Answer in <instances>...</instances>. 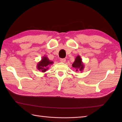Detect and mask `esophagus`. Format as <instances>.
<instances>
[{
    "mask_svg": "<svg viewBox=\"0 0 122 122\" xmlns=\"http://www.w3.org/2000/svg\"><path fill=\"white\" fill-rule=\"evenodd\" d=\"M60 61L61 62H62V63H65L66 61V59H64V58L61 59H60Z\"/></svg>",
    "mask_w": 122,
    "mask_h": 122,
    "instance_id": "esophagus-1",
    "label": "esophagus"
}]
</instances>
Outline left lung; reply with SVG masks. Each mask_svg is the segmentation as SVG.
<instances>
[{
  "mask_svg": "<svg viewBox=\"0 0 122 122\" xmlns=\"http://www.w3.org/2000/svg\"><path fill=\"white\" fill-rule=\"evenodd\" d=\"M72 66L76 69V71L82 72L84 68V64L83 63L82 60L80 56H77L75 59L74 62L72 64Z\"/></svg>",
  "mask_w": 122,
  "mask_h": 122,
  "instance_id": "8db88e82",
  "label": "left lung"
}]
</instances>
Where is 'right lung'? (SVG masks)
Instances as JSON below:
<instances>
[{"label": "right lung", "instance_id": "right-lung-1", "mask_svg": "<svg viewBox=\"0 0 122 122\" xmlns=\"http://www.w3.org/2000/svg\"><path fill=\"white\" fill-rule=\"evenodd\" d=\"M53 63V62L49 59L47 56H43L41 59V61L37 63V68L42 72H45L48 70L49 66L52 65Z\"/></svg>", "mask_w": 122, "mask_h": 122}]
</instances>
